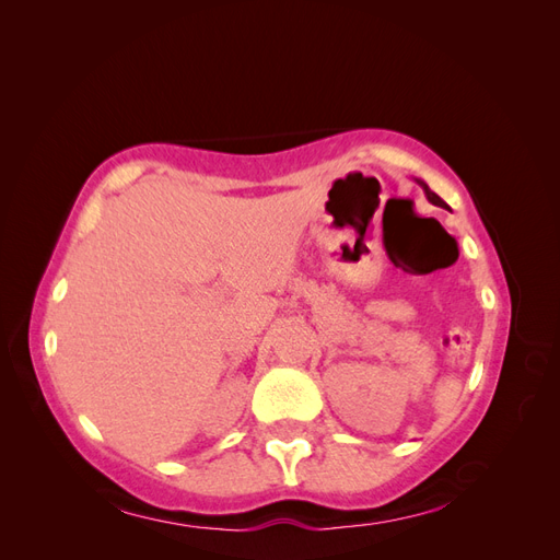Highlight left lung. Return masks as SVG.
<instances>
[{
	"label": "left lung",
	"instance_id": "8db88e82",
	"mask_svg": "<svg viewBox=\"0 0 560 560\" xmlns=\"http://www.w3.org/2000/svg\"><path fill=\"white\" fill-rule=\"evenodd\" d=\"M418 184L422 186V191H425V196H428V200L432 202V206H442V198H439L434 191H430V186H428L425 182H420V179H418Z\"/></svg>",
	"mask_w": 560,
	"mask_h": 560
}]
</instances>
